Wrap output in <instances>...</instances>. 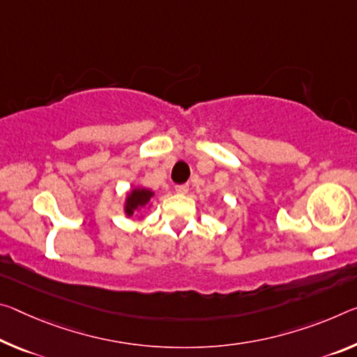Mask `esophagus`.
<instances>
[{
  "instance_id": "obj_1",
  "label": "esophagus",
  "mask_w": 357,
  "mask_h": 357,
  "mask_svg": "<svg viewBox=\"0 0 357 357\" xmlns=\"http://www.w3.org/2000/svg\"><path fill=\"white\" fill-rule=\"evenodd\" d=\"M174 190L178 192V194H188L189 192V184H179V185H176V188H174Z\"/></svg>"
}]
</instances>
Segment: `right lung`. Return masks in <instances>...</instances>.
Segmentation results:
<instances>
[{
    "label": "right lung",
    "instance_id": "add662e5",
    "mask_svg": "<svg viewBox=\"0 0 357 357\" xmlns=\"http://www.w3.org/2000/svg\"><path fill=\"white\" fill-rule=\"evenodd\" d=\"M152 197H154V192L144 188H135L133 190H130V194L126 199V208H123L127 216H133L135 211L144 208L151 202Z\"/></svg>",
    "mask_w": 357,
    "mask_h": 357
}]
</instances>
